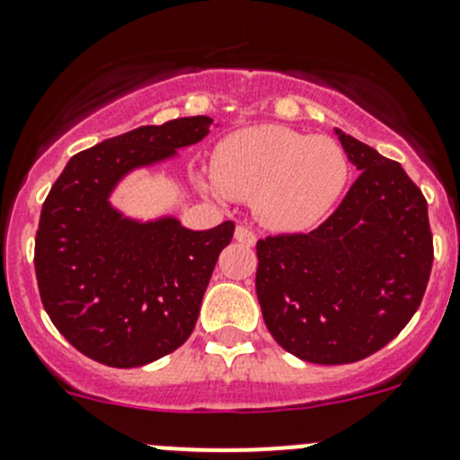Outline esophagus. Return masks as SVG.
<instances>
[{
	"label": "esophagus",
	"mask_w": 460,
	"mask_h": 460,
	"mask_svg": "<svg viewBox=\"0 0 460 460\" xmlns=\"http://www.w3.org/2000/svg\"><path fill=\"white\" fill-rule=\"evenodd\" d=\"M234 238L238 240V243H243V245H247V247H252V245H254V243H256L254 231L247 229V226H235Z\"/></svg>",
	"instance_id": "1"
}]
</instances>
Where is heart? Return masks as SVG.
Returning <instances> with one entry per match:
<instances>
[{"label": "heart", "instance_id": "heart-1", "mask_svg": "<svg viewBox=\"0 0 460 460\" xmlns=\"http://www.w3.org/2000/svg\"><path fill=\"white\" fill-rule=\"evenodd\" d=\"M350 179L341 144L284 126H252L231 132L213 153V181L204 188L252 201L266 229L293 234L321 222Z\"/></svg>", "mask_w": 460, "mask_h": 460}]
</instances>
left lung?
Masks as SVG:
<instances>
[{"label": "left lung", "instance_id": "1", "mask_svg": "<svg viewBox=\"0 0 460 460\" xmlns=\"http://www.w3.org/2000/svg\"><path fill=\"white\" fill-rule=\"evenodd\" d=\"M359 172L309 234L256 243V297L268 330L296 358L350 364L392 341L424 297L433 266L429 206L399 163L334 128Z\"/></svg>", "mask_w": 460, "mask_h": 460}]
</instances>
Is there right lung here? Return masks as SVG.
<instances>
[{
    "label": "right lung",
    "instance_id": "obj_1",
    "mask_svg": "<svg viewBox=\"0 0 460 460\" xmlns=\"http://www.w3.org/2000/svg\"><path fill=\"white\" fill-rule=\"evenodd\" d=\"M213 126L210 117L139 126L73 155L49 190L34 254L40 300L86 358L132 369L192 334L234 222L194 231L169 213L128 215L111 197L132 173L176 163Z\"/></svg>",
    "mask_w": 460,
    "mask_h": 460
}]
</instances>
